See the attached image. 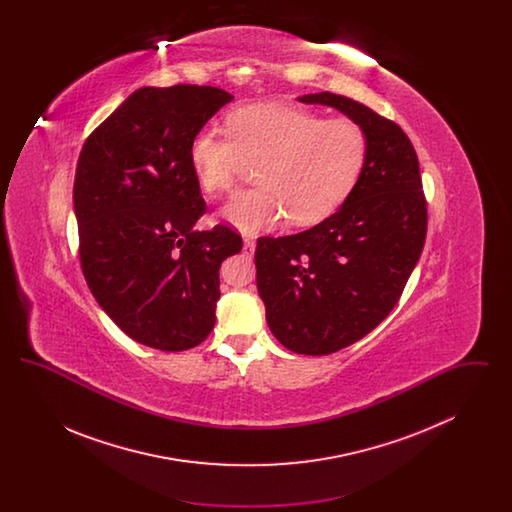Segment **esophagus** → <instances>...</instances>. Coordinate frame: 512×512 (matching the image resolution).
<instances>
[{"instance_id":"34e87169","label":"esophagus","mask_w":512,"mask_h":512,"mask_svg":"<svg viewBox=\"0 0 512 512\" xmlns=\"http://www.w3.org/2000/svg\"><path fill=\"white\" fill-rule=\"evenodd\" d=\"M244 253L251 257L255 253V240L253 238H244Z\"/></svg>"}]
</instances>
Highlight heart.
I'll list each match as a JSON object with an SVG mask.
<instances>
[{
	"label": "heart",
	"mask_w": 512,
	"mask_h": 512,
	"mask_svg": "<svg viewBox=\"0 0 512 512\" xmlns=\"http://www.w3.org/2000/svg\"><path fill=\"white\" fill-rule=\"evenodd\" d=\"M226 130L201 128L190 144V165L207 194L230 192L247 163L259 186L242 190L220 219L245 234L284 219L309 226L336 213L357 188L368 136L359 122L324 119L282 103H253L232 111Z\"/></svg>",
	"instance_id": "obj_1"
}]
</instances>
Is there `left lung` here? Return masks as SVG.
<instances>
[{"label":"left lung","mask_w":512,"mask_h":512,"mask_svg":"<svg viewBox=\"0 0 512 512\" xmlns=\"http://www.w3.org/2000/svg\"><path fill=\"white\" fill-rule=\"evenodd\" d=\"M299 101L359 122L368 159L334 215L293 236L257 240V290L276 340L299 355H330L390 315L420 259L428 209L416 151L395 122L330 92Z\"/></svg>","instance_id":"obj_1"}]
</instances>
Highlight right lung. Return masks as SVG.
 I'll use <instances>...</instances> for the list:
<instances>
[{
	"label": "right lung",
	"instance_id": "add662e5",
	"mask_svg": "<svg viewBox=\"0 0 512 512\" xmlns=\"http://www.w3.org/2000/svg\"><path fill=\"white\" fill-rule=\"evenodd\" d=\"M234 96L213 86L140 88L88 136L74 176L80 267L126 336L186 351L215 326L219 268L242 251L226 228L197 232L205 201L190 144Z\"/></svg>",
	"mask_w": 512,
	"mask_h": 512
}]
</instances>
